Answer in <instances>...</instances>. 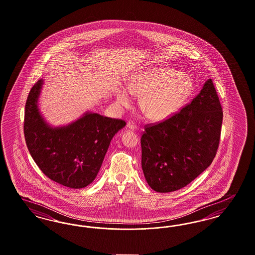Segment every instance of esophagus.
<instances>
[{"label": "esophagus", "instance_id": "1", "mask_svg": "<svg viewBox=\"0 0 255 255\" xmlns=\"http://www.w3.org/2000/svg\"><path fill=\"white\" fill-rule=\"evenodd\" d=\"M127 128L134 131V130L137 129V127H136V125H134L132 122H128V123L127 124Z\"/></svg>", "mask_w": 255, "mask_h": 255}]
</instances>
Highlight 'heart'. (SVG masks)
Returning <instances> with one entry per match:
<instances>
[{
	"mask_svg": "<svg viewBox=\"0 0 255 255\" xmlns=\"http://www.w3.org/2000/svg\"><path fill=\"white\" fill-rule=\"evenodd\" d=\"M193 83L185 73L163 68H151L141 71L128 82V89L115 91L116 103L128 107L133 95H141L140 108L152 121L161 122L177 114L192 93Z\"/></svg>",
	"mask_w": 255,
	"mask_h": 255,
	"instance_id": "heart-1",
	"label": "heart"
}]
</instances>
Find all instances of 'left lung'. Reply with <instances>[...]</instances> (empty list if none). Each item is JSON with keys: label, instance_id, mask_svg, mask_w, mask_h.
Returning <instances> with one entry per match:
<instances>
[{"label": "left lung", "instance_id": "left-lung-1", "mask_svg": "<svg viewBox=\"0 0 255 255\" xmlns=\"http://www.w3.org/2000/svg\"><path fill=\"white\" fill-rule=\"evenodd\" d=\"M223 113L212 79L179 114L146 127L141 138V168L151 188L169 193L207 169L217 154Z\"/></svg>", "mask_w": 255, "mask_h": 255}]
</instances>
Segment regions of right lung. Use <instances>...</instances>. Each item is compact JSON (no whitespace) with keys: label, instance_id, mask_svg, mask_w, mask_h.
<instances>
[{"label":"right lung","instance_id":"right-lung-1","mask_svg":"<svg viewBox=\"0 0 255 255\" xmlns=\"http://www.w3.org/2000/svg\"><path fill=\"white\" fill-rule=\"evenodd\" d=\"M44 80L33 86L25 104L24 137L32 158L49 179L69 188H84L95 180L123 120L87 111L64 126H52L38 99Z\"/></svg>","mask_w":255,"mask_h":255}]
</instances>
